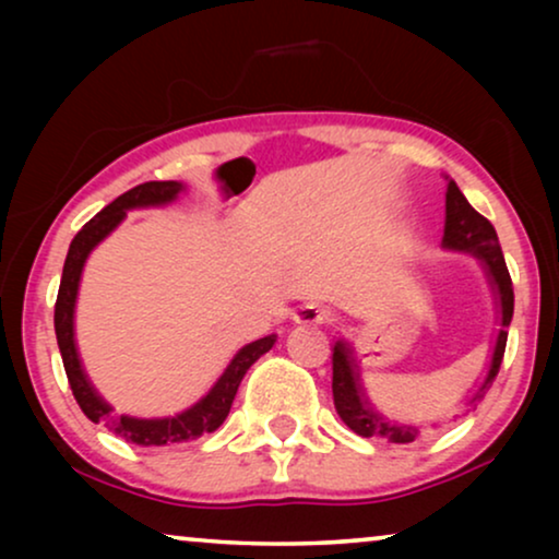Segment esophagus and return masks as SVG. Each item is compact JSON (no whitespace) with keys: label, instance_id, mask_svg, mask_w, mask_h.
<instances>
[{"label":"esophagus","instance_id":"34e87169","mask_svg":"<svg viewBox=\"0 0 559 559\" xmlns=\"http://www.w3.org/2000/svg\"><path fill=\"white\" fill-rule=\"evenodd\" d=\"M295 320H297V323H305V325H325V323H331V320H333V312L323 308V305L310 302V305H302V308L297 310Z\"/></svg>","mask_w":559,"mask_h":559}]
</instances>
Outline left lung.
I'll list each match as a JSON object with an SVG mask.
<instances>
[{"label": "left lung", "instance_id": "8db88e82", "mask_svg": "<svg viewBox=\"0 0 559 559\" xmlns=\"http://www.w3.org/2000/svg\"><path fill=\"white\" fill-rule=\"evenodd\" d=\"M442 243H445L448 249L473 251V254L486 264L488 277L493 282L496 295H499V305H501V331H499V338H496L493 358H491V366H488L486 381L480 384L476 396L471 400L473 404L484 400V394L488 392V386L493 384L496 373L501 369L503 350H507V335H509L507 328L511 323V316H514V287H511V277H509L507 262H503L496 228L491 226V221L480 216V213L465 201L461 188H457L453 180L448 182L445 236H442ZM333 404L343 423H346L354 432L364 435V438H381V440L396 442V445H404V442L415 440L419 432L417 427L389 423V419L379 417L377 412L369 409V404L364 400L361 384H358L354 356H350V348L343 341L335 343L333 348Z\"/></svg>", "mask_w": 559, "mask_h": 559}]
</instances>
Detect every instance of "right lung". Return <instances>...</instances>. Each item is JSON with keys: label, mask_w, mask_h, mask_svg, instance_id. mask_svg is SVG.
Instances as JSON below:
<instances>
[{"label": "right lung", "mask_w": 559, "mask_h": 559, "mask_svg": "<svg viewBox=\"0 0 559 559\" xmlns=\"http://www.w3.org/2000/svg\"><path fill=\"white\" fill-rule=\"evenodd\" d=\"M182 190L180 182L175 180H150L142 182L132 190H127L124 195H119L117 201H111L102 213H96L79 234L73 236L71 249H68L66 264H63V277H60V289L56 300V338L60 356H63L66 377L71 384V392L79 402L91 423H106L109 430L121 435L127 442L142 448H157V445H170V442H188L201 438L205 432L218 430L228 417L231 402L239 389L243 373L249 371V366L257 361L259 356L266 354L277 341V335H264L249 346H243L239 354L231 358V364L226 366V371L221 373V379L213 384L209 394L193 407L182 412V415L165 417V419H136V417H114L111 407L102 396L94 392V386L88 384L86 373L81 369L79 350H75L73 341V308H75V295H79V282L83 264L91 254V249L96 247L104 236H109L114 228L119 226V221L127 216L129 209H140V205H163L170 203L175 195Z\"/></svg>", "instance_id": "obj_1"}]
</instances>
